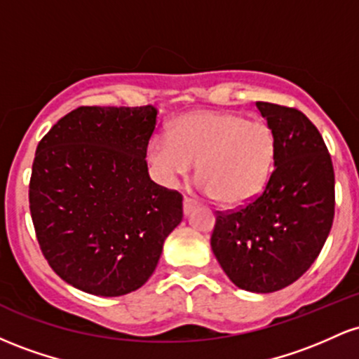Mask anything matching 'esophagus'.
I'll list each match as a JSON object with an SVG mask.
<instances>
[{"instance_id":"obj_1","label":"esophagus","mask_w":359,"mask_h":359,"mask_svg":"<svg viewBox=\"0 0 359 359\" xmlns=\"http://www.w3.org/2000/svg\"><path fill=\"white\" fill-rule=\"evenodd\" d=\"M194 208H196V203H194L192 199H189V197H184V214L185 216H187V214H191Z\"/></svg>"}]
</instances>
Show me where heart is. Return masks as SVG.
I'll return each instance as SVG.
<instances>
[{
	"label": "heart",
	"instance_id": "heart-1",
	"mask_svg": "<svg viewBox=\"0 0 359 359\" xmlns=\"http://www.w3.org/2000/svg\"><path fill=\"white\" fill-rule=\"evenodd\" d=\"M275 150V131L265 119L199 111L177 119L168 137L151 138L147 158L167 187L187 179L197 163L201 192L224 205H243L265 189Z\"/></svg>",
	"mask_w": 359,
	"mask_h": 359
}]
</instances>
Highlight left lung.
I'll list each match as a JSON object with an SVG mask.
<instances>
[{"label": "left lung", "mask_w": 359, "mask_h": 359, "mask_svg": "<svg viewBox=\"0 0 359 359\" xmlns=\"http://www.w3.org/2000/svg\"><path fill=\"white\" fill-rule=\"evenodd\" d=\"M275 131V168L262 194L216 214L211 248L236 287L285 288L319 257L334 219V168L319 130L302 111L257 102Z\"/></svg>", "instance_id": "1"}]
</instances>
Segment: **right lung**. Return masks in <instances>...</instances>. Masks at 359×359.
<instances>
[{
  "instance_id": "right-lung-1",
  "label": "right lung",
  "mask_w": 359,
  "mask_h": 359,
  "mask_svg": "<svg viewBox=\"0 0 359 359\" xmlns=\"http://www.w3.org/2000/svg\"><path fill=\"white\" fill-rule=\"evenodd\" d=\"M151 104L81 106L40 140L30 214L52 270L69 285L119 297L151 277L182 221V194L148 175Z\"/></svg>"
}]
</instances>
